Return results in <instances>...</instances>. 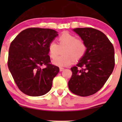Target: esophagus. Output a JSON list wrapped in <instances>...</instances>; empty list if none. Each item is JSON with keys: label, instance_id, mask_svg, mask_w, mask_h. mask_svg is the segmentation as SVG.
<instances>
[{"label": "esophagus", "instance_id": "obj_1", "mask_svg": "<svg viewBox=\"0 0 122 122\" xmlns=\"http://www.w3.org/2000/svg\"><path fill=\"white\" fill-rule=\"evenodd\" d=\"M64 70V68H62V67H60V71H62Z\"/></svg>", "mask_w": 122, "mask_h": 122}]
</instances>
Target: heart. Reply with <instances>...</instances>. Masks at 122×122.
Here are the masks:
<instances>
[{
  "mask_svg": "<svg viewBox=\"0 0 122 122\" xmlns=\"http://www.w3.org/2000/svg\"><path fill=\"white\" fill-rule=\"evenodd\" d=\"M58 45L52 41L48 46L50 56L54 59L57 56L59 46H66L64 55L53 60L52 63L58 67H67L74 62V58L78 60L81 58L87 51V45L83 40L77 39L75 35L68 32H64L58 38Z\"/></svg>",
  "mask_w": 122,
  "mask_h": 122,
  "instance_id": "heart-1",
  "label": "heart"
}]
</instances>
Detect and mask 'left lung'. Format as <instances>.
I'll return each instance as SVG.
<instances>
[{
  "label": "left lung",
  "instance_id": "1",
  "mask_svg": "<svg viewBox=\"0 0 122 122\" xmlns=\"http://www.w3.org/2000/svg\"><path fill=\"white\" fill-rule=\"evenodd\" d=\"M87 45V51L72 67L68 88L82 97L93 95L102 88L114 67V50L105 34L92 28L73 29Z\"/></svg>",
  "mask_w": 122,
  "mask_h": 122
}]
</instances>
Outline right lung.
Returning a JSON list of instances; mask_svg holds the SVG:
<instances>
[{"instance_id": "add662e5", "label": "right lung", "mask_w": 122, "mask_h": 122, "mask_svg": "<svg viewBox=\"0 0 122 122\" xmlns=\"http://www.w3.org/2000/svg\"><path fill=\"white\" fill-rule=\"evenodd\" d=\"M57 33L51 29L28 28L11 42L8 68L16 84L24 94L40 96L51 89L60 68L51 64L48 46L58 36Z\"/></svg>"}]
</instances>
